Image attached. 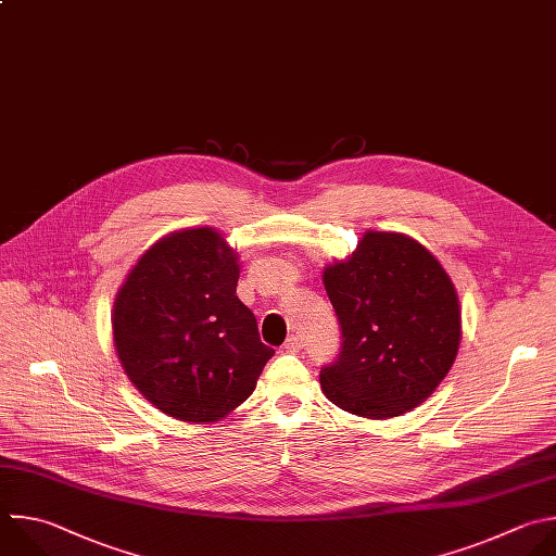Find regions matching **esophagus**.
I'll use <instances>...</instances> for the list:
<instances>
[{
	"instance_id": "esophagus-1",
	"label": "esophagus",
	"mask_w": 556,
	"mask_h": 556,
	"mask_svg": "<svg viewBox=\"0 0 556 556\" xmlns=\"http://www.w3.org/2000/svg\"><path fill=\"white\" fill-rule=\"evenodd\" d=\"M283 349H286V351H290V353H296V351H301V349H303V338H301L299 333H292V336H288V340L283 342Z\"/></svg>"
}]
</instances>
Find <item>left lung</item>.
I'll return each instance as SVG.
<instances>
[{
    "mask_svg": "<svg viewBox=\"0 0 556 556\" xmlns=\"http://www.w3.org/2000/svg\"><path fill=\"white\" fill-rule=\"evenodd\" d=\"M323 281L340 325V351L320 368L325 397L389 419L432 395L460 344L458 296L434 255L408 236L371 231Z\"/></svg>",
    "mask_w": 556,
    "mask_h": 556,
    "instance_id": "8db88e82",
    "label": "left lung"
}]
</instances>
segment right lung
<instances>
[{
	"mask_svg": "<svg viewBox=\"0 0 556 556\" xmlns=\"http://www.w3.org/2000/svg\"><path fill=\"white\" fill-rule=\"evenodd\" d=\"M236 253L214 229L156 242L115 299L113 340L128 380L161 413L210 424L238 408L275 349L238 299Z\"/></svg>",
	"mask_w": 556,
	"mask_h": 556,
	"instance_id": "1",
	"label": "right lung"
}]
</instances>
